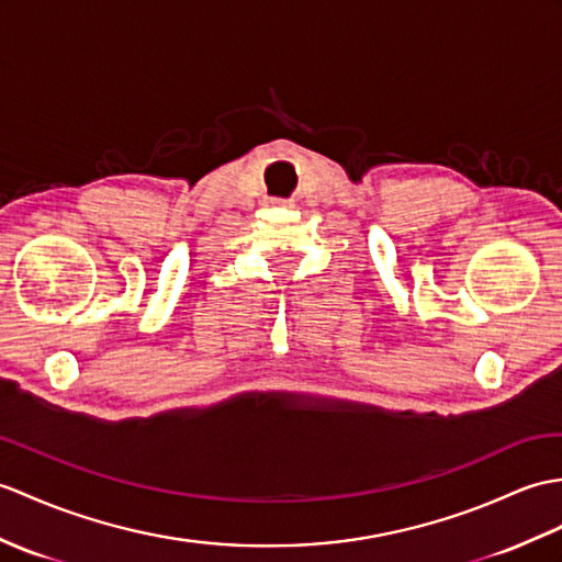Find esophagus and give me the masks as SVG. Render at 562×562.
Here are the masks:
<instances>
[{
	"label": "esophagus",
	"mask_w": 562,
	"mask_h": 562,
	"mask_svg": "<svg viewBox=\"0 0 562 562\" xmlns=\"http://www.w3.org/2000/svg\"><path fill=\"white\" fill-rule=\"evenodd\" d=\"M270 203H272V205H290V201H282V199H272Z\"/></svg>",
	"instance_id": "esophagus-1"
}]
</instances>
